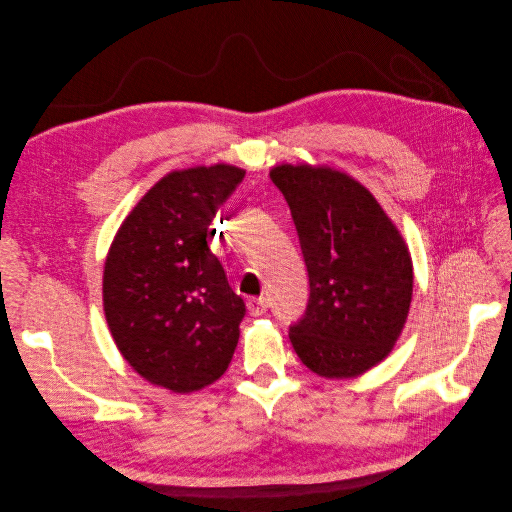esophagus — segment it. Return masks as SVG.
<instances>
[{
	"label": "esophagus",
	"mask_w": 512,
	"mask_h": 512,
	"mask_svg": "<svg viewBox=\"0 0 512 512\" xmlns=\"http://www.w3.org/2000/svg\"><path fill=\"white\" fill-rule=\"evenodd\" d=\"M266 308H269V300L266 298H250L248 300V312L252 316H262L266 312Z\"/></svg>",
	"instance_id": "1"
}]
</instances>
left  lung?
Wrapping results in <instances>:
<instances>
[{
  "mask_svg": "<svg viewBox=\"0 0 512 512\" xmlns=\"http://www.w3.org/2000/svg\"><path fill=\"white\" fill-rule=\"evenodd\" d=\"M271 179L289 204L310 281L291 346L319 377L367 373L392 352L408 319L415 275L406 241L344 170L279 164Z\"/></svg>",
  "mask_w": 512,
  "mask_h": 512,
  "instance_id": "1",
  "label": "left lung"
}]
</instances>
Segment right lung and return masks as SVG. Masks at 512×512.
I'll return each instance as SVG.
<instances>
[{
    "label": "right lung",
    "mask_w": 512,
    "mask_h": 512,
    "mask_svg": "<svg viewBox=\"0 0 512 512\" xmlns=\"http://www.w3.org/2000/svg\"><path fill=\"white\" fill-rule=\"evenodd\" d=\"M233 164L170 170L127 214L104 264L114 344L145 381L191 394L233 358L246 304L210 252L212 218L241 183Z\"/></svg>",
    "instance_id": "1"
}]
</instances>
